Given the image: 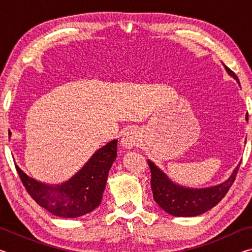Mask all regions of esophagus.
I'll return each instance as SVG.
<instances>
[{
	"mask_svg": "<svg viewBox=\"0 0 252 252\" xmlns=\"http://www.w3.org/2000/svg\"><path fill=\"white\" fill-rule=\"evenodd\" d=\"M140 142H141V134H140V132L136 129L127 130L121 139L122 147L126 149H131L139 146Z\"/></svg>",
	"mask_w": 252,
	"mask_h": 252,
	"instance_id": "34e87169",
	"label": "esophagus"
}]
</instances>
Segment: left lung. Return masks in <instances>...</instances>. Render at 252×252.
<instances>
[{"label":"left lung","instance_id":"left-lung-1","mask_svg":"<svg viewBox=\"0 0 252 252\" xmlns=\"http://www.w3.org/2000/svg\"><path fill=\"white\" fill-rule=\"evenodd\" d=\"M224 67L229 75L236 79L240 85L237 75L229 67L225 65ZM148 164L151 170L153 199L165 212L174 217L199 216L218 204L232 186L240 167L239 163L233 170L231 177L218 186L203 188V189H192V188L176 185L152 161L148 160Z\"/></svg>","mask_w":252,"mask_h":252}]
</instances>
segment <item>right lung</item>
Here are the masks:
<instances>
[{
    "label": "right lung",
    "mask_w": 252,
    "mask_h": 252,
    "mask_svg": "<svg viewBox=\"0 0 252 252\" xmlns=\"http://www.w3.org/2000/svg\"><path fill=\"white\" fill-rule=\"evenodd\" d=\"M118 140L100 148L84 167L61 185H45L29 177L15 164L21 181L39 206L54 216L78 218L100 206L108 173L117 158Z\"/></svg>",
    "instance_id": "obj_1"
}]
</instances>
